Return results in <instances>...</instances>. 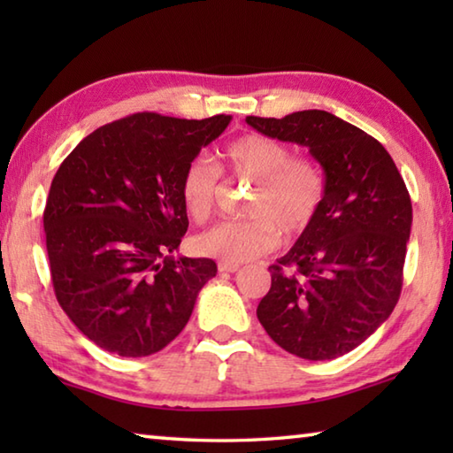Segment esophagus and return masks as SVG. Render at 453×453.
<instances>
[{
    "mask_svg": "<svg viewBox=\"0 0 453 453\" xmlns=\"http://www.w3.org/2000/svg\"><path fill=\"white\" fill-rule=\"evenodd\" d=\"M218 270L219 272H226V273H234L240 270V264H234V262H219L218 264Z\"/></svg>",
    "mask_w": 453,
    "mask_h": 453,
    "instance_id": "34e87169",
    "label": "esophagus"
}]
</instances>
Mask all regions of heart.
<instances>
[{
    "label": "heart",
    "instance_id": "obj_1",
    "mask_svg": "<svg viewBox=\"0 0 453 453\" xmlns=\"http://www.w3.org/2000/svg\"><path fill=\"white\" fill-rule=\"evenodd\" d=\"M226 165L240 178L256 181L250 197V219H229L196 240L197 251L224 262H248L286 237L303 234L316 219L326 197V178L310 157L291 156L286 143L262 134H245L224 150ZM219 172L208 157L197 156L183 170L180 196L189 218L203 224L211 216Z\"/></svg>",
    "mask_w": 453,
    "mask_h": 453
}]
</instances>
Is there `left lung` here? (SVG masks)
<instances>
[{
  "mask_svg": "<svg viewBox=\"0 0 453 453\" xmlns=\"http://www.w3.org/2000/svg\"><path fill=\"white\" fill-rule=\"evenodd\" d=\"M245 124L308 148L326 175L316 219L270 265L272 288L257 319L289 354L335 359L364 343L400 300L410 194L386 148L334 113L248 116Z\"/></svg>",
  "mask_w": 453,
  "mask_h": 453,
  "instance_id": "obj_1",
  "label": "left lung"
}]
</instances>
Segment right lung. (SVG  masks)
<instances>
[{"label": "right lung", "mask_w": 453, "mask_h": 453, "mask_svg": "<svg viewBox=\"0 0 453 453\" xmlns=\"http://www.w3.org/2000/svg\"><path fill=\"white\" fill-rule=\"evenodd\" d=\"M232 116L134 113L78 143L43 211L56 297L75 327L110 354L143 357L180 335L218 273L208 257H175L188 232L183 170Z\"/></svg>", "instance_id": "obj_1"}]
</instances>
